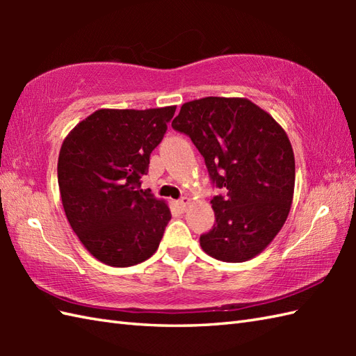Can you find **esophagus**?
<instances>
[{"instance_id": "34e87169", "label": "esophagus", "mask_w": 356, "mask_h": 356, "mask_svg": "<svg viewBox=\"0 0 356 356\" xmlns=\"http://www.w3.org/2000/svg\"><path fill=\"white\" fill-rule=\"evenodd\" d=\"M191 203V199L190 197H182L179 202H177V207L180 208V211H186L188 205Z\"/></svg>"}]
</instances>
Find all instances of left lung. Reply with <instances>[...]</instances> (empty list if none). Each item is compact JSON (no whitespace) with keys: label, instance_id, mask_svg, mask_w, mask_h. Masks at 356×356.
Wrapping results in <instances>:
<instances>
[{"label":"left lung","instance_id":"8db88e82","mask_svg":"<svg viewBox=\"0 0 356 356\" xmlns=\"http://www.w3.org/2000/svg\"><path fill=\"white\" fill-rule=\"evenodd\" d=\"M171 127L190 136L223 190L211 199L216 223L200 236L203 251L228 263L259 255L292 205L295 159L283 128L245 97L217 96L184 104Z\"/></svg>","mask_w":356,"mask_h":356}]
</instances>
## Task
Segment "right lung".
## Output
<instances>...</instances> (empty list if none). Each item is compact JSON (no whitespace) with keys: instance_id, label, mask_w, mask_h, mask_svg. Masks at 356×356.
Returning <instances> with one entry per match:
<instances>
[{"instance_id":"right-lung-1","label":"right lung","mask_w":356,"mask_h":356,"mask_svg":"<svg viewBox=\"0 0 356 356\" xmlns=\"http://www.w3.org/2000/svg\"><path fill=\"white\" fill-rule=\"evenodd\" d=\"M176 107L102 108L64 139L58 184L72 229L95 259L115 268L145 261L171 220L168 205L140 190L149 156Z\"/></svg>"}]
</instances>
